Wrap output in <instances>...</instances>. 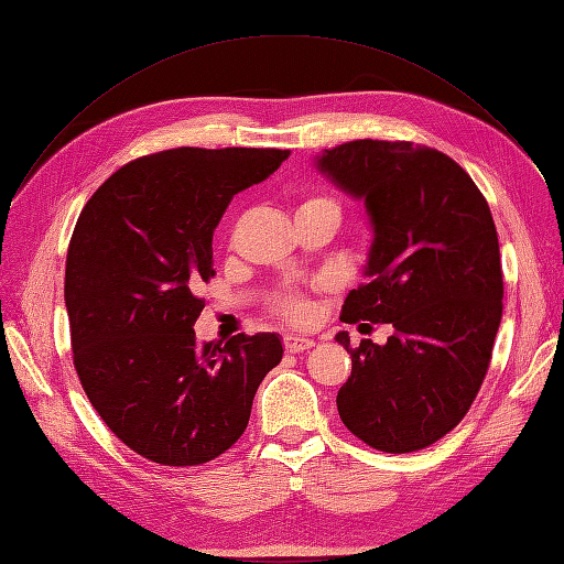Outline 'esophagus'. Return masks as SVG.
Listing matches in <instances>:
<instances>
[{"mask_svg": "<svg viewBox=\"0 0 564 564\" xmlns=\"http://www.w3.org/2000/svg\"><path fill=\"white\" fill-rule=\"evenodd\" d=\"M283 346H285L288 352H304V350L313 348V340H311V338H304V336H292V334H288V336L283 338Z\"/></svg>", "mask_w": 564, "mask_h": 564, "instance_id": "esophagus-1", "label": "esophagus"}]
</instances>
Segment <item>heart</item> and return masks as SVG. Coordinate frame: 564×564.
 <instances>
[{"instance_id":"heart-1","label":"heart","mask_w":564,"mask_h":564,"mask_svg":"<svg viewBox=\"0 0 564 564\" xmlns=\"http://www.w3.org/2000/svg\"><path fill=\"white\" fill-rule=\"evenodd\" d=\"M321 203H332V200H327V198H311V200H306L302 207H308V205H321ZM334 205V203H332ZM300 207V209H302ZM276 308H279V313L281 315H285L288 321H292V323H304L306 317H308V304L304 302V300H300V297H295V295H285V297H281L279 302H276Z\"/></svg>"}]
</instances>
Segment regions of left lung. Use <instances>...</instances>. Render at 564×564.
<instances>
[{"mask_svg":"<svg viewBox=\"0 0 564 564\" xmlns=\"http://www.w3.org/2000/svg\"><path fill=\"white\" fill-rule=\"evenodd\" d=\"M338 188L364 200L373 241L340 321L387 323L384 346H350L338 389L343 424L387 454L424 449L470 410L502 317V264L491 209L447 154L405 140H352L315 159Z\"/></svg>","mask_w":564,"mask_h":564,"instance_id":"obj_1","label":"left lung"}]
</instances>
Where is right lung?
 <instances>
[{
    "label": "right lung",
    "instance_id": "right-lung-1",
    "mask_svg": "<svg viewBox=\"0 0 564 564\" xmlns=\"http://www.w3.org/2000/svg\"><path fill=\"white\" fill-rule=\"evenodd\" d=\"M288 156L256 147L140 156L78 216L64 279L73 366L99 417L144 458L186 468L221 456L283 357L276 334L200 346L205 300L193 290L214 276L212 237L232 195Z\"/></svg>",
    "mask_w": 564,
    "mask_h": 564
}]
</instances>
